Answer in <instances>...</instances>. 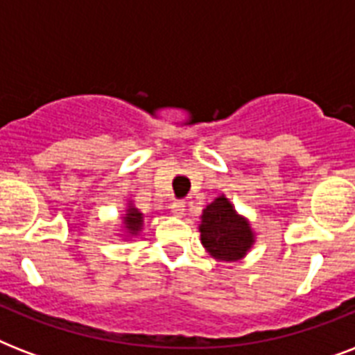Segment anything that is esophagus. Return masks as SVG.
Segmentation results:
<instances>
[{
  "instance_id": "obj_1",
  "label": "esophagus",
  "mask_w": 355,
  "mask_h": 355,
  "mask_svg": "<svg viewBox=\"0 0 355 355\" xmlns=\"http://www.w3.org/2000/svg\"><path fill=\"white\" fill-rule=\"evenodd\" d=\"M171 211H173V216L182 217L184 211H186V202H184V200H175V202L171 205Z\"/></svg>"
}]
</instances>
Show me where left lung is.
Returning <instances> with one entry per match:
<instances>
[{
    "mask_svg": "<svg viewBox=\"0 0 355 355\" xmlns=\"http://www.w3.org/2000/svg\"><path fill=\"white\" fill-rule=\"evenodd\" d=\"M199 232L202 247L217 261H237L254 245L250 223L237 214L225 195H219L202 210Z\"/></svg>",
    "mask_w": 355,
    "mask_h": 355,
    "instance_id": "left-lung-1",
    "label": "left lung"
}]
</instances>
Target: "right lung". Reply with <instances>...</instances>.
<instances>
[{
	"instance_id": "add662e5",
	"label": "right lung",
	"mask_w": 355,
	"mask_h": 355,
	"mask_svg": "<svg viewBox=\"0 0 355 355\" xmlns=\"http://www.w3.org/2000/svg\"><path fill=\"white\" fill-rule=\"evenodd\" d=\"M123 225H125L128 236H138L141 227H144V214L138 208H134L132 202H128L127 211L123 216Z\"/></svg>"
}]
</instances>
